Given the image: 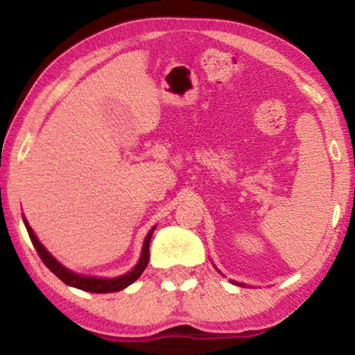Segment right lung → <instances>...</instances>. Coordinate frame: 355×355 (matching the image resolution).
Here are the masks:
<instances>
[{
  "label": "right lung",
  "instance_id": "right-lung-1",
  "mask_svg": "<svg viewBox=\"0 0 355 355\" xmlns=\"http://www.w3.org/2000/svg\"><path fill=\"white\" fill-rule=\"evenodd\" d=\"M24 225H26V227H27V232H28V236H31L32 244H33V247H35L37 254L40 255L42 261L53 271V273L58 276V278L62 281V283L74 286V288H77V289L87 291V293H98V294L118 293V291L128 288L129 284H132L135 279H139V276L144 273V270L147 268V265H148V259H150L148 247H150V239H152V234H153V230H155V227H153V230L147 234V237H145L142 255H140L139 263L135 265V268L130 271V273L124 275V276H119V278H113V279H100V278H90V276L76 275L67 268H64V266H62L61 263H58V261L53 259L50 254H48L45 247L40 244V241H38L35 234H33L32 227L28 226V223L26 220H24Z\"/></svg>",
  "mask_w": 355,
  "mask_h": 355
}]
</instances>
